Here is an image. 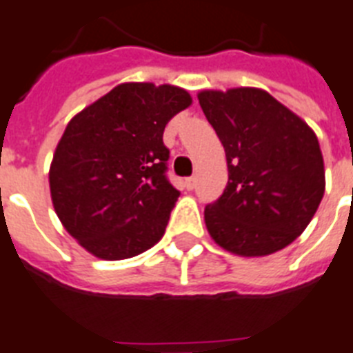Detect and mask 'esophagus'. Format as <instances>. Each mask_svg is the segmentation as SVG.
I'll list each match as a JSON object with an SVG mask.
<instances>
[{"label":"esophagus","instance_id":"obj_1","mask_svg":"<svg viewBox=\"0 0 353 353\" xmlns=\"http://www.w3.org/2000/svg\"><path fill=\"white\" fill-rule=\"evenodd\" d=\"M194 185H196V179L194 176H191V179H185V190H193Z\"/></svg>","mask_w":353,"mask_h":353}]
</instances>
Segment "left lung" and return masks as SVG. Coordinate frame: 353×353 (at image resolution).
<instances>
[{
	"mask_svg": "<svg viewBox=\"0 0 353 353\" xmlns=\"http://www.w3.org/2000/svg\"><path fill=\"white\" fill-rule=\"evenodd\" d=\"M199 101L228 160L224 193L204 210L211 239L241 256L283 250L323 200L324 162L314 129L256 87L200 91Z\"/></svg>",
	"mask_w": 353,
	"mask_h": 353,
	"instance_id": "left-lung-1",
	"label": "left lung"
}]
</instances>
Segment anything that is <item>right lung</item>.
<instances>
[{"label":"right lung","mask_w":353,"mask_h":353,"mask_svg":"<svg viewBox=\"0 0 353 353\" xmlns=\"http://www.w3.org/2000/svg\"><path fill=\"white\" fill-rule=\"evenodd\" d=\"M191 101L182 87L128 81L70 118L50 162V199L85 252L122 261L162 239L180 194L165 176L163 129Z\"/></svg>","instance_id":"obj_1"}]
</instances>
